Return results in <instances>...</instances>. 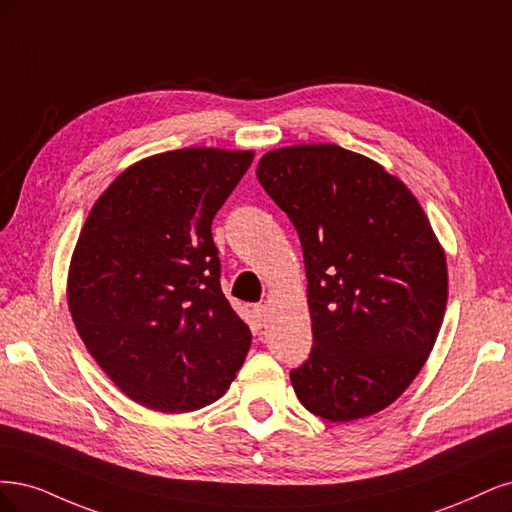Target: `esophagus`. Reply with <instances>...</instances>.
I'll return each instance as SVG.
<instances>
[{"label": "esophagus", "instance_id": "obj_1", "mask_svg": "<svg viewBox=\"0 0 512 512\" xmlns=\"http://www.w3.org/2000/svg\"><path fill=\"white\" fill-rule=\"evenodd\" d=\"M253 321H255L259 327L266 325V321H268V308L263 306V304H255V306H253Z\"/></svg>", "mask_w": 512, "mask_h": 512}]
</instances>
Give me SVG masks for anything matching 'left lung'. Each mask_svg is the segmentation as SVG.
<instances>
[{"label":"left lung","mask_w":512,"mask_h":512,"mask_svg":"<svg viewBox=\"0 0 512 512\" xmlns=\"http://www.w3.org/2000/svg\"><path fill=\"white\" fill-rule=\"evenodd\" d=\"M261 187L298 229L312 351L291 370L298 400L344 423L387 408L434 349L447 257L417 197L381 163L338 144L276 148Z\"/></svg>","instance_id":"obj_1"}]
</instances>
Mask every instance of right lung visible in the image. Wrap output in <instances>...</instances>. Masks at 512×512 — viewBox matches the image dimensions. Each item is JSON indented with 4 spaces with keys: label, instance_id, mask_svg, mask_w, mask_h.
Returning a JSON list of instances; mask_svg holds the SVG:
<instances>
[{
    "label": "right lung",
    "instance_id": "add662e5",
    "mask_svg": "<svg viewBox=\"0 0 512 512\" xmlns=\"http://www.w3.org/2000/svg\"><path fill=\"white\" fill-rule=\"evenodd\" d=\"M253 151L178 148L121 172L78 236L68 306L87 351L127 398L159 412L219 400L251 346L221 291L212 219Z\"/></svg>",
    "mask_w": 512,
    "mask_h": 512
}]
</instances>
